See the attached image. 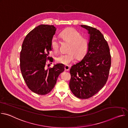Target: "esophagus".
<instances>
[{
  "instance_id": "esophagus-1",
  "label": "esophagus",
  "mask_w": 128,
  "mask_h": 128,
  "mask_svg": "<svg viewBox=\"0 0 128 128\" xmlns=\"http://www.w3.org/2000/svg\"><path fill=\"white\" fill-rule=\"evenodd\" d=\"M65 68V70L67 71H69V69H70V67H69V66H65V68Z\"/></svg>"
}]
</instances>
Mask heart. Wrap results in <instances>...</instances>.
Listing matches in <instances>:
<instances>
[{
	"label": "heart",
	"instance_id": "obj_1",
	"mask_svg": "<svg viewBox=\"0 0 128 128\" xmlns=\"http://www.w3.org/2000/svg\"><path fill=\"white\" fill-rule=\"evenodd\" d=\"M60 36L63 41L69 44L67 50L69 52L56 58L58 63L67 66L74 62L76 58L80 60L84 57L88 50V41L79 31L74 28H68L61 32ZM50 48L54 53L59 52V42L55 38L51 40Z\"/></svg>",
	"mask_w": 128,
	"mask_h": 128
}]
</instances>
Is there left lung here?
<instances>
[{
	"label": "left lung",
	"instance_id": "8db88e82",
	"mask_svg": "<svg viewBox=\"0 0 128 128\" xmlns=\"http://www.w3.org/2000/svg\"><path fill=\"white\" fill-rule=\"evenodd\" d=\"M81 26L88 31V48L83 59L70 70L69 88L76 97L88 99L106 84L111 66V55L108 43L99 30L86 25Z\"/></svg>",
	"mask_w": 128,
	"mask_h": 128
}]
</instances>
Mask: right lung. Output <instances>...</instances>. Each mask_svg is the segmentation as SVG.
<instances>
[{
    "label": "right lung",
    "instance_id": "right-lung-1",
    "mask_svg": "<svg viewBox=\"0 0 128 128\" xmlns=\"http://www.w3.org/2000/svg\"><path fill=\"white\" fill-rule=\"evenodd\" d=\"M56 31L54 25H39L26 35L22 44L20 52L22 74L28 88L38 95L50 93L58 76L64 70V66L60 64L45 68L46 61H53L48 55L50 42Z\"/></svg>",
    "mask_w": 128,
    "mask_h": 128
}]
</instances>
